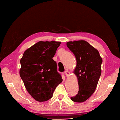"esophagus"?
Returning a JSON list of instances; mask_svg holds the SVG:
<instances>
[{
	"label": "esophagus",
	"mask_w": 120,
	"mask_h": 120,
	"mask_svg": "<svg viewBox=\"0 0 120 120\" xmlns=\"http://www.w3.org/2000/svg\"><path fill=\"white\" fill-rule=\"evenodd\" d=\"M70 72L69 71H68V70H67V71H65V72H64V74L66 75V76H69L70 75Z\"/></svg>",
	"instance_id": "34e87169"
}]
</instances>
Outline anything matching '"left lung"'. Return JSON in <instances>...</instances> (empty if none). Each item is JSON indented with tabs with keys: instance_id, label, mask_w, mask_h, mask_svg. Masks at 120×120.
Listing matches in <instances>:
<instances>
[{
	"instance_id": "left-lung-1",
	"label": "left lung",
	"mask_w": 120,
	"mask_h": 120,
	"mask_svg": "<svg viewBox=\"0 0 120 120\" xmlns=\"http://www.w3.org/2000/svg\"><path fill=\"white\" fill-rule=\"evenodd\" d=\"M67 46L76 58V66L74 74L79 84L78 93L71 97V100L82 103L88 99L96 89L101 75L103 60L98 51L86 41H68Z\"/></svg>"
}]
</instances>
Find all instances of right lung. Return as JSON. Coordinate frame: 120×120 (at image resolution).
Here are the masks:
<instances>
[{
    "label": "right lung",
    "mask_w": 120,
    "mask_h": 120,
    "mask_svg": "<svg viewBox=\"0 0 120 120\" xmlns=\"http://www.w3.org/2000/svg\"><path fill=\"white\" fill-rule=\"evenodd\" d=\"M60 42H38L24 51L20 60L19 75L30 96L38 101L52 97L56 87L62 82L52 58Z\"/></svg>",
    "instance_id": "obj_1"
}]
</instances>
